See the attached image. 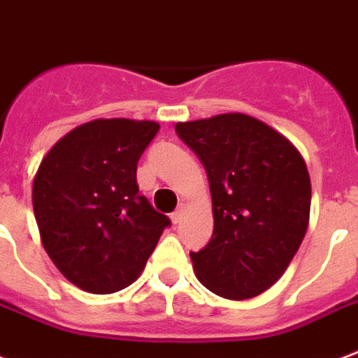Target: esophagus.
Returning <instances> with one entry per match:
<instances>
[{"mask_svg":"<svg viewBox=\"0 0 358 358\" xmlns=\"http://www.w3.org/2000/svg\"><path fill=\"white\" fill-rule=\"evenodd\" d=\"M182 217H184V208L180 206L176 212H173V214H171V222H173L174 225H178V223L182 222Z\"/></svg>","mask_w":358,"mask_h":358,"instance_id":"34e87169","label":"esophagus"}]
</instances>
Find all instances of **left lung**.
Instances as JSON below:
<instances>
[{"mask_svg": "<svg viewBox=\"0 0 358 358\" xmlns=\"http://www.w3.org/2000/svg\"><path fill=\"white\" fill-rule=\"evenodd\" d=\"M208 174L214 233L191 253L199 282L229 300L253 299L283 276L310 223L312 182L287 136L250 114L178 122Z\"/></svg>", "mask_w": 358, "mask_h": 358, "instance_id": "1", "label": "left lung"}]
</instances>
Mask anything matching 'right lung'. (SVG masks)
Returning a JSON list of instances; mask_svg holds the SVG:
<instances>
[{"label": "right lung", "mask_w": 358, "mask_h": 358, "mask_svg": "<svg viewBox=\"0 0 358 358\" xmlns=\"http://www.w3.org/2000/svg\"><path fill=\"white\" fill-rule=\"evenodd\" d=\"M157 131L152 120H92L62 136L35 173L31 203L43 248L86 293L131 285L171 223L136 184V163Z\"/></svg>", "instance_id": "1"}]
</instances>
